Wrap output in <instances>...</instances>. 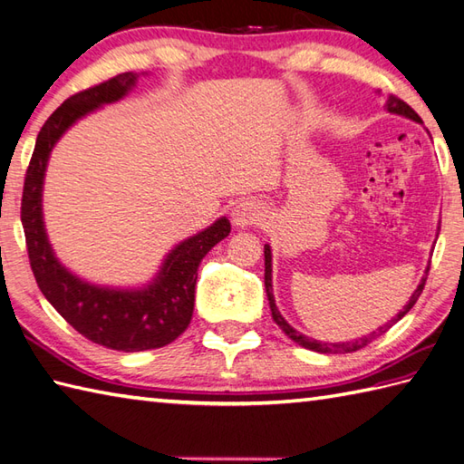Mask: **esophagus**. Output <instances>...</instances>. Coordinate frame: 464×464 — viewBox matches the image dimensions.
<instances>
[{"label": "esophagus", "mask_w": 464, "mask_h": 464, "mask_svg": "<svg viewBox=\"0 0 464 464\" xmlns=\"http://www.w3.org/2000/svg\"><path fill=\"white\" fill-rule=\"evenodd\" d=\"M264 218V210L258 202L240 200L232 208V222L238 228H248L252 224H260Z\"/></svg>", "instance_id": "esophagus-1"}]
</instances>
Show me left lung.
Wrapping results in <instances>:
<instances>
[{
	"label": "left lung",
	"mask_w": 464,
	"mask_h": 464,
	"mask_svg": "<svg viewBox=\"0 0 464 464\" xmlns=\"http://www.w3.org/2000/svg\"><path fill=\"white\" fill-rule=\"evenodd\" d=\"M385 109H387L389 112H393V115H401V117L411 119V121H415V122H423V121H420V117L417 115V112H415L413 109H411L405 101H401V99H399V97H395V95H389V97H387ZM264 266H266V272H264V284H266V294H267V302H270V310H272L274 322H276L277 325H280L282 332H284L287 337H290V339H294V342H295L297 345H302V347H305V349H312V352H317V353H352V352H357V349L365 347L367 343H372L375 337L383 335L391 325L397 324L399 319L403 317V315L411 310V307H413V305L417 304L419 295L423 294V287H425V282H427V274H429V267H430V264H429V266H427V270H425V276L420 277V284L417 285V290L413 292V295L409 297V304L403 307V312H399V314H397V317L391 319V324H385L383 327H379V332H373L372 335L362 337V339H355V342L325 343V342H317V339H312V337H307V335L300 334V332H297V329H294L290 324L285 322V319L282 317V314H280V312H277L276 300H274V294H272V248H270V244H266V246H264Z\"/></svg>",
	"instance_id": "1"
}]
</instances>
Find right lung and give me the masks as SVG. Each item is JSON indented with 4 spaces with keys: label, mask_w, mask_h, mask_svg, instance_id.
Segmentation results:
<instances>
[{
    "label": "right lung",
    "mask_w": 464,
    "mask_h": 464,
    "mask_svg": "<svg viewBox=\"0 0 464 464\" xmlns=\"http://www.w3.org/2000/svg\"><path fill=\"white\" fill-rule=\"evenodd\" d=\"M137 79V73H122L81 91L45 121L35 140L22 198L27 254L39 290L81 335L92 343L127 353L169 345L188 327L198 266L230 234V220L222 216L208 228L174 246L152 282L127 290L81 280L57 260L47 238L41 204L49 154L69 127L102 105L129 95Z\"/></svg>",
    "instance_id": "1"
}]
</instances>
